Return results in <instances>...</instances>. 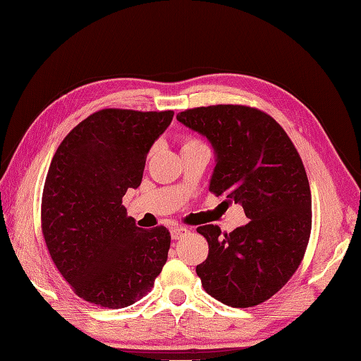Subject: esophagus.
I'll list each match as a JSON object with an SVG mask.
<instances>
[{"label": "esophagus", "instance_id": "34e87169", "mask_svg": "<svg viewBox=\"0 0 361 361\" xmlns=\"http://www.w3.org/2000/svg\"><path fill=\"white\" fill-rule=\"evenodd\" d=\"M187 233H188L187 228H183V226H173V228H171V239H173V240H179V239H182V237L185 235Z\"/></svg>", "mask_w": 361, "mask_h": 361}]
</instances>
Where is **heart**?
Returning <instances> with one entry per match:
<instances>
[{"mask_svg": "<svg viewBox=\"0 0 361 361\" xmlns=\"http://www.w3.org/2000/svg\"><path fill=\"white\" fill-rule=\"evenodd\" d=\"M190 142H196V141H188V142H185V145H190ZM185 145H183V146H185Z\"/></svg>", "mask_w": 361, "mask_h": 361, "instance_id": "1", "label": "heart"}]
</instances>
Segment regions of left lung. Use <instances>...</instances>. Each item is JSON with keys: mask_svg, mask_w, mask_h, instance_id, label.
Returning <instances> with one entry per match:
<instances>
[{"mask_svg": "<svg viewBox=\"0 0 361 361\" xmlns=\"http://www.w3.org/2000/svg\"><path fill=\"white\" fill-rule=\"evenodd\" d=\"M178 121L214 149L210 192L240 204L250 220L229 234L200 226L209 256L196 274L221 303L255 307L288 283L310 240L311 192L300 155L281 126L256 108L201 106Z\"/></svg>", "mask_w": 361, "mask_h": 361, "instance_id": "8db88e82", "label": "left lung"}]
</instances>
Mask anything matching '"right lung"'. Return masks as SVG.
I'll return each mask as SVG.
<instances>
[{
    "label": "right lung",
    "mask_w": 361,
    "mask_h": 361,
    "mask_svg": "<svg viewBox=\"0 0 361 361\" xmlns=\"http://www.w3.org/2000/svg\"><path fill=\"white\" fill-rule=\"evenodd\" d=\"M173 111L100 110L61 142L42 195V233L61 275L83 300L126 308L146 295L166 262L165 226L141 229L122 196L138 188L146 157Z\"/></svg>",
    "instance_id": "add662e5"
}]
</instances>
